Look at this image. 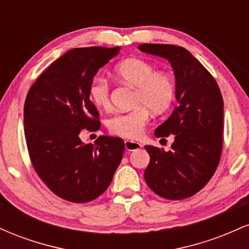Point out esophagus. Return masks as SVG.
Listing matches in <instances>:
<instances>
[{
	"mask_svg": "<svg viewBox=\"0 0 249 249\" xmlns=\"http://www.w3.org/2000/svg\"><path fill=\"white\" fill-rule=\"evenodd\" d=\"M142 147L141 142H133V141H125V148L127 151H134V150H139V148Z\"/></svg>",
	"mask_w": 249,
	"mask_h": 249,
	"instance_id": "1",
	"label": "esophagus"
}]
</instances>
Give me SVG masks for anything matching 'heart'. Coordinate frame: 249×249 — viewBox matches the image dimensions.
Masks as SVG:
<instances>
[{
    "label": "heart",
    "instance_id": "heart-1",
    "mask_svg": "<svg viewBox=\"0 0 249 249\" xmlns=\"http://www.w3.org/2000/svg\"><path fill=\"white\" fill-rule=\"evenodd\" d=\"M115 73L122 82L136 89L133 104L137 107L108 118L107 128L116 136L136 139L150 121V111L159 115L171 107L176 97V81L170 73L156 71L150 62L141 58L124 59L115 68ZM89 97L96 107H110L107 79L96 77L89 87Z\"/></svg>",
    "mask_w": 249,
    "mask_h": 249
}]
</instances>
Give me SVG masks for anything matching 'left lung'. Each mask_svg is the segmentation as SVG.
I'll list each match as a JSON object with an SVG mask.
<instances>
[{
    "instance_id": "8db88e82",
    "label": "left lung",
    "mask_w": 249,
    "mask_h": 249,
    "mask_svg": "<svg viewBox=\"0 0 249 249\" xmlns=\"http://www.w3.org/2000/svg\"><path fill=\"white\" fill-rule=\"evenodd\" d=\"M138 49L171 63L178 102L172 115L154 131L159 138L173 134L171 150L145 146L150 154L145 181L165 199L190 198L210 181L219 165L224 141L221 92L213 76L185 48L145 43Z\"/></svg>"
}]
</instances>
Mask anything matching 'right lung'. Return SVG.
I'll use <instances>...</instances> for the list:
<instances>
[{
    "label": "right lung",
    "instance_id": "right-lung-1",
    "mask_svg": "<svg viewBox=\"0 0 249 249\" xmlns=\"http://www.w3.org/2000/svg\"><path fill=\"white\" fill-rule=\"evenodd\" d=\"M121 48H76L56 59L31 85L24 103V134L36 173L59 198L83 204L98 198L121 164L122 138L84 144L79 132L101 127L90 97L93 77Z\"/></svg>",
    "mask_w": 249,
    "mask_h": 249
}]
</instances>
